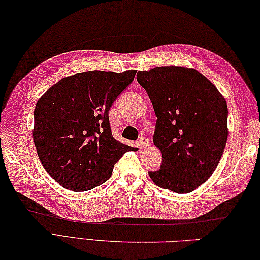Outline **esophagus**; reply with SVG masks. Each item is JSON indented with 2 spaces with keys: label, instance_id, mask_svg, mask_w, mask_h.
<instances>
[{
  "label": "esophagus",
  "instance_id": "esophagus-1",
  "mask_svg": "<svg viewBox=\"0 0 260 260\" xmlns=\"http://www.w3.org/2000/svg\"><path fill=\"white\" fill-rule=\"evenodd\" d=\"M139 143H140L141 148H148L150 145V141L147 137H141L140 140H139Z\"/></svg>",
  "mask_w": 260,
  "mask_h": 260
}]
</instances>
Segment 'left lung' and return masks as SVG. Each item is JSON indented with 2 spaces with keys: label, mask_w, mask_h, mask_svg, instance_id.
<instances>
[{
  "label": "left lung",
  "mask_w": 260,
  "mask_h": 260,
  "mask_svg": "<svg viewBox=\"0 0 260 260\" xmlns=\"http://www.w3.org/2000/svg\"><path fill=\"white\" fill-rule=\"evenodd\" d=\"M157 118L153 142L162 164L149 175L157 186L186 194L217 168L229 136L225 98L196 69L163 66L138 72Z\"/></svg>",
  "instance_id": "left-lung-1"
}]
</instances>
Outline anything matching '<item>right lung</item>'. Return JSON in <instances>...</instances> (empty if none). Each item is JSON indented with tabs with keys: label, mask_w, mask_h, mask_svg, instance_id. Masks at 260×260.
<instances>
[{
	"label": "right lung",
	"mask_w": 260,
	"mask_h": 260,
	"mask_svg": "<svg viewBox=\"0 0 260 260\" xmlns=\"http://www.w3.org/2000/svg\"><path fill=\"white\" fill-rule=\"evenodd\" d=\"M137 71H90L62 78L39 99L34 144L44 169L69 191L85 192L108 180L113 166L136 148L112 137L109 110Z\"/></svg>",
	"instance_id": "add662e5"
}]
</instances>
